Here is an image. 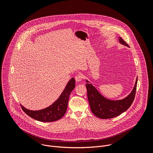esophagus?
I'll return each mask as SVG.
<instances>
[{"label":"esophagus","instance_id":"obj_1","mask_svg":"<svg viewBox=\"0 0 153 153\" xmlns=\"http://www.w3.org/2000/svg\"><path fill=\"white\" fill-rule=\"evenodd\" d=\"M82 78H83V77H82V76L80 75V74H78V75H77V76H75V80H76V81L77 82H79L82 81Z\"/></svg>","mask_w":153,"mask_h":153}]
</instances>
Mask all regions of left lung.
<instances>
[{"label": "left lung", "instance_id": "8db88e82", "mask_svg": "<svg viewBox=\"0 0 153 153\" xmlns=\"http://www.w3.org/2000/svg\"><path fill=\"white\" fill-rule=\"evenodd\" d=\"M119 41L122 45L129 47L127 43L120 37ZM86 88L87 90V96L92 113L97 117L103 119H111L119 116L131 105L134 99L137 77L134 88L130 94L121 100H113L103 97L88 80H86Z\"/></svg>", "mask_w": 153, "mask_h": 153}]
</instances>
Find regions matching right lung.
Listing matches in <instances>:
<instances>
[{
	"instance_id": "obj_1",
	"label": "right lung",
	"mask_w": 153,
	"mask_h": 153,
	"mask_svg": "<svg viewBox=\"0 0 153 153\" xmlns=\"http://www.w3.org/2000/svg\"><path fill=\"white\" fill-rule=\"evenodd\" d=\"M74 78H71L59 97L50 106L42 110L33 111L21 105L23 111L31 118L43 122H54L61 119L67 111L69 96L75 87Z\"/></svg>"
}]
</instances>
